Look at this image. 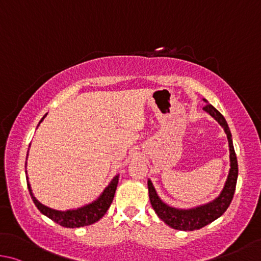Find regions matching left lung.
Here are the masks:
<instances>
[{"instance_id":"1","label":"left lung","mask_w":261,"mask_h":261,"mask_svg":"<svg viewBox=\"0 0 261 261\" xmlns=\"http://www.w3.org/2000/svg\"><path fill=\"white\" fill-rule=\"evenodd\" d=\"M204 102L207 103V100L204 99ZM203 109L210 114V116H212L219 123H220L227 135L228 143H229L230 170L225 187H223L220 195H219L216 199H213L212 202L200 205V206L188 210L175 208L165 204L161 198H159L152 182L148 180L149 198L154 212L157 213V216L161 218L166 225L179 230L187 231L200 229V228L211 223L219 217H221L222 214L226 212V210L231 203L232 197H234L237 175H239V165H237L236 153L234 150V145H232L231 133L229 127H228L226 119L223 118L222 114L219 112L216 108L212 107L211 104L207 103Z\"/></svg>"}]
</instances>
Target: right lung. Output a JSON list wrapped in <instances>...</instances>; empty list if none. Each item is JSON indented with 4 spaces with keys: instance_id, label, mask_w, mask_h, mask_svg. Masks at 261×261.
Returning <instances> with one entry per match:
<instances>
[{
    "instance_id": "obj_1",
    "label": "right lung",
    "mask_w": 261,
    "mask_h": 261,
    "mask_svg": "<svg viewBox=\"0 0 261 261\" xmlns=\"http://www.w3.org/2000/svg\"><path fill=\"white\" fill-rule=\"evenodd\" d=\"M45 116H47V114H45ZM45 116H43V118L41 119V121L43 120ZM27 180H29V177H27ZM118 181H119V174L113 177L112 181L109 184V186L103 190V193L99 195V197L96 200H94V202H91L89 204L85 205V206L79 207L76 210H66V211H57V210L50 208L48 206H45V205L41 204L39 200L34 197L33 193H32L29 181H27V187H29L31 197L33 199L35 206L38 207V210L41 213L44 214L45 217L51 219L53 221H55L63 227L79 228V227L93 225V223L98 221L99 219L107 213L108 208L110 207V205H111L113 200L114 194H116Z\"/></svg>"
}]
</instances>
